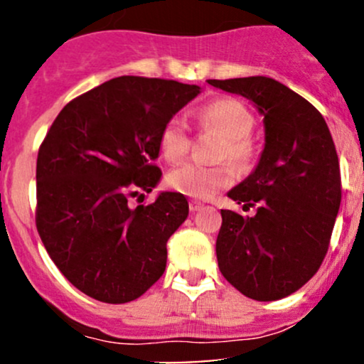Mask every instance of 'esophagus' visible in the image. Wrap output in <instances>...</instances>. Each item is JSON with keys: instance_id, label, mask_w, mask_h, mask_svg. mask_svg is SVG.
<instances>
[{"instance_id": "34e87169", "label": "esophagus", "mask_w": 364, "mask_h": 364, "mask_svg": "<svg viewBox=\"0 0 364 364\" xmlns=\"http://www.w3.org/2000/svg\"><path fill=\"white\" fill-rule=\"evenodd\" d=\"M202 207H203V203L196 202V200H191V202H190V212H191V214H195V212H198Z\"/></svg>"}]
</instances>
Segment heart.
I'll use <instances>...</instances> for the list:
<instances>
[{
    "mask_svg": "<svg viewBox=\"0 0 364 364\" xmlns=\"http://www.w3.org/2000/svg\"><path fill=\"white\" fill-rule=\"evenodd\" d=\"M200 129H212L224 136L219 157L236 164H246L253 157V145L248 139L255 119L243 102L236 99H219L196 112ZM190 132L181 118H171L159 135V149L162 157L171 164L181 162L190 150ZM235 173L229 166H200L188 162L168 174V183L178 193L191 198H210L217 191L229 186Z\"/></svg>",
    "mask_w": 364,
    "mask_h": 364,
    "instance_id": "heart-1",
    "label": "heart"
}]
</instances>
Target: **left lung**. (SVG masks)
I'll return each instance as SVG.
<instances>
[{"label": "left lung", "mask_w": 364, "mask_h": 364, "mask_svg": "<svg viewBox=\"0 0 364 364\" xmlns=\"http://www.w3.org/2000/svg\"><path fill=\"white\" fill-rule=\"evenodd\" d=\"M243 95L263 116L257 168L228 196L257 214L220 210L219 269L241 294L275 301L303 287L327 255L341 207V169L323 116L269 77L208 80Z\"/></svg>", "instance_id": "obj_1"}]
</instances>
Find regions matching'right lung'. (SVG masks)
<instances>
[{
    "label": "right lung",
    "instance_id": "1",
    "mask_svg": "<svg viewBox=\"0 0 364 364\" xmlns=\"http://www.w3.org/2000/svg\"><path fill=\"white\" fill-rule=\"evenodd\" d=\"M198 85L118 77L63 107L37 156L36 225L54 265L102 303L140 298L166 270L168 240L185 223V195L162 191L159 135ZM141 196V195H140Z\"/></svg>",
    "mask_w": 364,
    "mask_h": 364
}]
</instances>
